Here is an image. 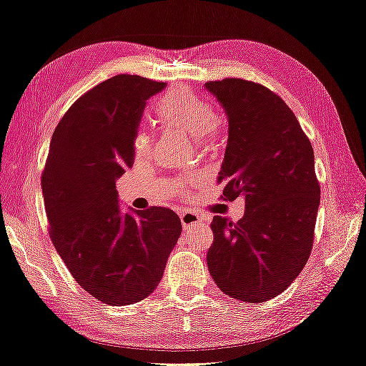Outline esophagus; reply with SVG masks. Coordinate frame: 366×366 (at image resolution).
<instances>
[{"label": "esophagus", "instance_id": "obj_1", "mask_svg": "<svg viewBox=\"0 0 366 366\" xmlns=\"http://www.w3.org/2000/svg\"><path fill=\"white\" fill-rule=\"evenodd\" d=\"M181 222L184 228L185 227H194V225H202L204 223V218H202L199 214H195V212H190V210H185L181 214Z\"/></svg>", "mask_w": 366, "mask_h": 366}]
</instances>
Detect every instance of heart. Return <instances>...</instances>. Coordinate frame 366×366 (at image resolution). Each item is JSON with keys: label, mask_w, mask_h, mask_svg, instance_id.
Returning <instances> with one entry per match:
<instances>
[{"label": "heart", "mask_w": 366, "mask_h": 366, "mask_svg": "<svg viewBox=\"0 0 366 366\" xmlns=\"http://www.w3.org/2000/svg\"><path fill=\"white\" fill-rule=\"evenodd\" d=\"M154 117L159 127L182 131L194 136L195 141H204L215 127V112L190 90H174L154 103ZM134 152L146 156L151 149V138L139 131L133 141Z\"/></svg>", "instance_id": "heart-1"}]
</instances>
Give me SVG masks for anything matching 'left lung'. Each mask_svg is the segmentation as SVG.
<instances>
[{
	"label": "left lung",
	"instance_id": "1",
	"mask_svg": "<svg viewBox=\"0 0 366 366\" xmlns=\"http://www.w3.org/2000/svg\"><path fill=\"white\" fill-rule=\"evenodd\" d=\"M228 118V143L217 182L223 200L244 199L242 220H212L207 266L217 286L259 304L286 291L307 263L320 187L312 144L282 98L242 79L207 81Z\"/></svg>",
	"mask_w": 366,
	"mask_h": 366
}]
</instances>
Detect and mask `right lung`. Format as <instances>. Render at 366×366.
Segmentation results:
<instances>
[{
  "instance_id": "1",
  "label": "right lung",
  "mask_w": 366,
  "mask_h": 366,
  "mask_svg": "<svg viewBox=\"0 0 366 366\" xmlns=\"http://www.w3.org/2000/svg\"><path fill=\"white\" fill-rule=\"evenodd\" d=\"M162 89L128 74L94 86L57 124L42 172L54 247L79 286L108 305L148 297L182 232L181 218L164 207L123 210L117 190L133 166L146 100Z\"/></svg>"
}]
</instances>
